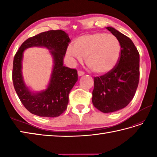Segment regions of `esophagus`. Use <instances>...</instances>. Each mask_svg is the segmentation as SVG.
<instances>
[{
    "label": "esophagus",
    "mask_w": 157,
    "mask_h": 157,
    "mask_svg": "<svg viewBox=\"0 0 157 157\" xmlns=\"http://www.w3.org/2000/svg\"><path fill=\"white\" fill-rule=\"evenodd\" d=\"M78 75L79 76H82V75H84L85 72L83 71H81V70H79V71H78Z\"/></svg>",
    "instance_id": "34e87169"
}]
</instances>
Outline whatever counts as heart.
<instances>
[{"instance_id":"heart-1","label":"heart","mask_w":157,"mask_h":157,"mask_svg":"<svg viewBox=\"0 0 157 157\" xmlns=\"http://www.w3.org/2000/svg\"><path fill=\"white\" fill-rule=\"evenodd\" d=\"M69 45L67 54L73 62H86L92 71L106 73L114 69L119 61L121 46L115 35L98 32L79 36Z\"/></svg>"}]
</instances>
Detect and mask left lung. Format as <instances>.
<instances>
[{
    "mask_svg": "<svg viewBox=\"0 0 157 157\" xmlns=\"http://www.w3.org/2000/svg\"><path fill=\"white\" fill-rule=\"evenodd\" d=\"M106 29L121 43L119 61L112 71L94 78L93 105L102 113H112L125 108L135 95L140 78V55L128 36L111 27Z\"/></svg>",
    "mask_w": 157,
    "mask_h": 157,
    "instance_id": "obj_1",
    "label": "left lung"
}]
</instances>
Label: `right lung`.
Here are the masks:
<instances>
[{"label": "right lung", "instance_id": "right-lung-1", "mask_svg": "<svg viewBox=\"0 0 157 157\" xmlns=\"http://www.w3.org/2000/svg\"><path fill=\"white\" fill-rule=\"evenodd\" d=\"M71 40L63 30H49L29 38L14 56L12 79L17 94L28 111L36 115L56 117L67 108L69 94L78 79V71L63 65V58ZM32 46H44L51 50L54 66L51 81L45 91L34 94L23 82L21 73L22 52Z\"/></svg>", "mask_w": 157, "mask_h": 157}]
</instances>
